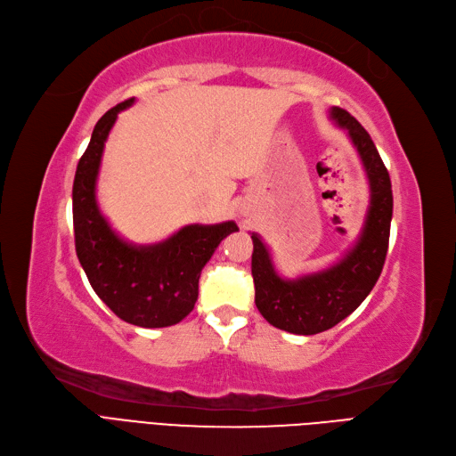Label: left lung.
Here are the masks:
<instances>
[{"label":"left lung","mask_w":456,"mask_h":456,"mask_svg":"<svg viewBox=\"0 0 456 456\" xmlns=\"http://www.w3.org/2000/svg\"><path fill=\"white\" fill-rule=\"evenodd\" d=\"M330 118L347 130L370 183V208L356 243L338 264L322 272L282 279L275 272L270 248L258 233H250L255 245L250 262L255 304L270 324L300 336L324 332L349 317L378 282L388 248L392 221L388 171L362 124L339 107L330 109Z\"/></svg>","instance_id":"1"}]
</instances>
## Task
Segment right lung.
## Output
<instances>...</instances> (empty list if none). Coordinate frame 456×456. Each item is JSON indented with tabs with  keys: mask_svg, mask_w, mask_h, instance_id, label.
I'll return each instance as SVG.
<instances>
[{
	"mask_svg": "<svg viewBox=\"0 0 456 456\" xmlns=\"http://www.w3.org/2000/svg\"><path fill=\"white\" fill-rule=\"evenodd\" d=\"M134 98L115 105L94 126L90 143L77 164L73 181L75 250L90 285L117 317L141 328L181 322L194 309L203 265L233 221L191 224L154 245H132L107 223L96 200L102 154L117 115Z\"/></svg>",
	"mask_w": 456,
	"mask_h": 456,
	"instance_id": "1",
	"label": "right lung"
}]
</instances>
